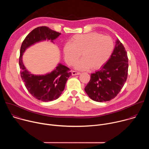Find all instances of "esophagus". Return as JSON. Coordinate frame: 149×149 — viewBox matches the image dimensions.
<instances>
[{"instance_id": "1", "label": "esophagus", "mask_w": 149, "mask_h": 149, "mask_svg": "<svg viewBox=\"0 0 149 149\" xmlns=\"http://www.w3.org/2000/svg\"><path fill=\"white\" fill-rule=\"evenodd\" d=\"M71 72H72V75H79L80 74V72H77V71H72Z\"/></svg>"}]
</instances>
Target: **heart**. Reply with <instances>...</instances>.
Instances as JSON below:
<instances>
[{"mask_svg": "<svg viewBox=\"0 0 149 149\" xmlns=\"http://www.w3.org/2000/svg\"><path fill=\"white\" fill-rule=\"evenodd\" d=\"M71 41L63 46V55L68 64L72 65L81 53L82 58L75 64L79 70L99 68L109 59L114 48L111 37L96 32L75 35Z\"/></svg>", "mask_w": 149, "mask_h": 149, "instance_id": "heart-1", "label": "heart"}]
</instances>
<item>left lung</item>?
Here are the masks:
<instances>
[{
    "label": "left lung",
    "instance_id": "1",
    "mask_svg": "<svg viewBox=\"0 0 149 149\" xmlns=\"http://www.w3.org/2000/svg\"><path fill=\"white\" fill-rule=\"evenodd\" d=\"M113 52L105 64L91 74V79L85 87L89 97L97 102L108 101L115 98L126 81L128 74V57L118 39Z\"/></svg>",
    "mask_w": 149,
    "mask_h": 149
}]
</instances>
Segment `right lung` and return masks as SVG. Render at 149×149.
I'll return each instance as SVG.
<instances>
[{
    "mask_svg": "<svg viewBox=\"0 0 149 149\" xmlns=\"http://www.w3.org/2000/svg\"><path fill=\"white\" fill-rule=\"evenodd\" d=\"M61 35L47 26H39L32 31L24 40L20 50L19 67L20 76L29 93L37 100L48 102L56 100L61 95L68 78L71 75L70 70L61 63L45 75H36L31 74L22 62L25 50L37 42L42 40H53Z\"/></svg>",
    "mask_w": 149,
    "mask_h": 149,
    "instance_id": "add662e5",
    "label": "right lung"
}]
</instances>
